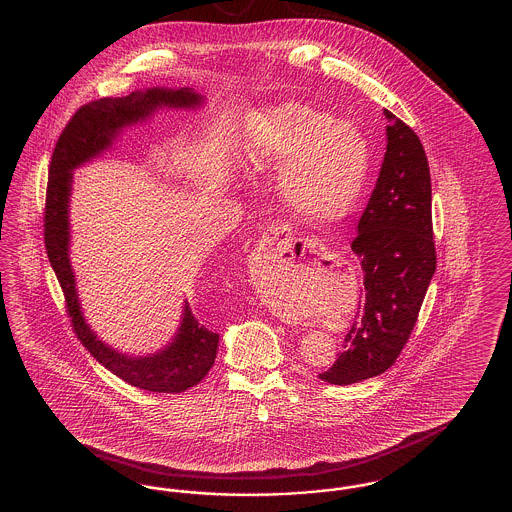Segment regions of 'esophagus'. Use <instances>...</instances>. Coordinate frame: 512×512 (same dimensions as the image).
<instances>
[{
	"instance_id": "esophagus-1",
	"label": "esophagus",
	"mask_w": 512,
	"mask_h": 512,
	"mask_svg": "<svg viewBox=\"0 0 512 512\" xmlns=\"http://www.w3.org/2000/svg\"><path fill=\"white\" fill-rule=\"evenodd\" d=\"M263 238L267 242H278V245L284 249V253H290L292 257H297V259L305 257L307 253H318L322 249L317 240L293 238L290 224H284V222H276V224L268 226Z\"/></svg>"
}]
</instances>
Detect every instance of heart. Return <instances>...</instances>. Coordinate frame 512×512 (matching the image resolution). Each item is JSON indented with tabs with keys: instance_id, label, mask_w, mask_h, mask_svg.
Returning <instances> with one entry per match:
<instances>
[{
	"instance_id": "1",
	"label": "heart",
	"mask_w": 512,
	"mask_h": 512,
	"mask_svg": "<svg viewBox=\"0 0 512 512\" xmlns=\"http://www.w3.org/2000/svg\"><path fill=\"white\" fill-rule=\"evenodd\" d=\"M247 165L278 174L282 201L297 219L340 222L365 194L370 151L363 134L332 115L301 103L280 105L253 124Z\"/></svg>"
}]
</instances>
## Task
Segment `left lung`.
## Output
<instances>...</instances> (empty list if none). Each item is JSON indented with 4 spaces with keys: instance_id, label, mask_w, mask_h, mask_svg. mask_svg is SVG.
I'll use <instances>...</instances> for the list:
<instances>
[{
    "instance_id": "left-lung-1",
    "label": "left lung",
    "mask_w": 512,
    "mask_h": 512,
    "mask_svg": "<svg viewBox=\"0 0 512 512\" xmlns=\"http://www.w3.org/2000/svg\"><path fill=\"white\" fill-rule=\"evenodd\" d=\"M384 113V163L351 244L365 272L363 301L336 363L318 374L336 386L363 382L395 363L436 272L428 159L413 128Z\"/></svg>"
}]
</instances>
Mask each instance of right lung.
<instances>
[{"instance_id":"add662e5","label":"right lung","mask_w":512,"mask_h":512,"mask_svg":"<svg viewBox=\"0 0 512 512\" xmlns=\"http://www.w3.org/2000/svg\"><path fill=\"white\" fill-rule=\"evenodd\" d=\"M201 98L188 90L151 88L132 92L126 98H103L82 105L67 122L51 155L48 190L44 207V244L49 263L65 295L67 315L74 334L94 359L119 376L126 384L153 393H180L197 386L215 365L219 334L197 322L192 307L184 305V315L174 340L149 357H128L96 338L80 313L69 263V195L73 169L92 159L111 144L124 124L140 121L159 105L194 107Z\"/></svg>"}]
</instances>
